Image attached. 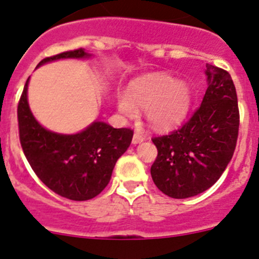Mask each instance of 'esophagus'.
<instances>
[{"label": "esophagus", "mask_w": 259, "mask_h": 259, "mask_svg": "<svg viewBox=\"0 0 259 259\" xmlns=\"http://www.w3.org/2000/svg\"><path fill=\"white\" fill-rule=\"evenodd\" d=\"M145 135L142 133H135L134 137H133V144H139V143L144 142Z\"/></svg>", "instance_id": "obj_1"}]
</instances>
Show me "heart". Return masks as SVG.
I'll return each instance as SVG.
<instances>
[{
  "label": "heart",
  "mask_w": 259,
  "mask_h": 259,
  "mask_svg": "<svg viewBox=\"0 0 259 259\" xmlns=\"http://www.w3.org/2000/svg\"><path fill=\"white\" fill-rule=\"evenodd\" d=\"M190 101V89L185 82L166 74H149L135 80L129 93L117 95V108L130 119L144 109L151 127L169 130L184 120Z\"/></svg>",
  "instance_id": "obj_1"
}]
</instances>
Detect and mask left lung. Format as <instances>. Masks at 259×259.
Listing matches in <instances>:
<instances>
[{"mask_svg": "<svg viewBox=\"0 0 259 259\" xmlns=\"http://www.w3.org/2000/svg\"><path fill=\"white\" fill-rule=\"evenodd\" d=\"M208 88L199 108L168 135L154 137L150 168L159 190L184 199L209 189L231 161L239 130L236 86L228 71L207 64Z\"/></svg>", "mask_w": 259, "mask_h": 259, "instance_id": "obj_1", "label": "left lung"}]
</instances>
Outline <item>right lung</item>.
Returning a JSON list of instances; mask_svg holds the SVG:
<instances>
[{
	"instance_id": "1",
	"label": "right lung",
	"mask_w": 259,
	"mask_h": 259,
	"mask_svg": "<svg viewBox=\"0 0 259 259\" xmlns=\"http://www.w3.org/2000/svg\"><path fill=\"white\" fill-rule=\"evenodd\" d=\"M83 49L50 56L40 65L59 59L89 57ZM28 77L17 106L18 134L23 154L41 182L52 192L71 200H89L100 194L108 183L117 159L133 139L132 129H115L95 121L74 135L52 133L33 117L27 103Z\"/></svg>"
}]
</instances>
